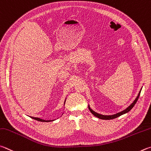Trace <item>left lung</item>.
<instances>
[{"label": "left lung", "instance_id": "left-lung-1", "mask_svg": "<svg viewBox=\"0 0 151 151\" xmlns=\"http://www.w3.org/2000/svg\"><path fill=\"white\" fill-rule=\"evenodd\" d=\"M141 91V90H140V92H139V94H138V96H137V97L136 98V99H135V100H134V102H133L132 104H131V105L128 107V108H126V109H125V110H123V111H121V112H119V113H117V114H116L111 115V116H104V115L99 114L96 113V112H95L94 111H93L92 109L90 108L89 106H88V109H90V112H91V113H92L93 115H94V116L97 117H98V118H100V119H107V120L115 119V118H116V117H119L120 116H122V115H123V114H126V113H127V112L131 110V109L133 108V106H135V104H136V102H137L139 96H140Z\"/></svg>", "mask_w": 151, "mask_h": 151}]
</instances>
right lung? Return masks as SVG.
<instances>
[{"label": "right lung", "instance_id": "1", "mask_svg": "<svg viewBox=\"0 0 151 151\" xmlns=\"http://www.w3.org/2000/svg\"><path fill=\"white\" fill-rule=\"evenodd\" d=\"M65 104V103H64V105ZM32 119L37 120V121H39V122H51V121H53V120H44V119H42L40 118H38V117H31Z\"/></svg>", "mask_w": 151, "mask_h": 151}]
</instances>
